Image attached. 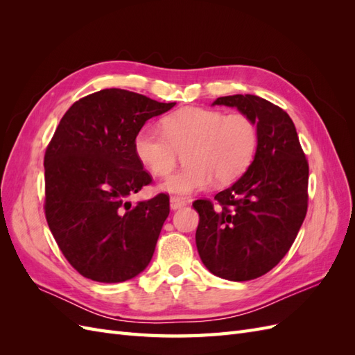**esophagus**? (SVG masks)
<instances>
[{"mask_svg":"<svg viewBox=\"0 0 355 355\" xmlns=\"http://www.w3.org/2000/svg\"><path fill=\"white\" fill-rule=\"evenodd\" d=\"M187 206V201L184 198H179V197H170V207L171 210H178L180 207Z\"/></svg>","mask_w":355,"mask_h":355,"instance_id":"1","label":"esophagus"}]
</instances>
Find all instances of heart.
Returning a JSON list of instances; mask_svg holds the SVG:
<instances>
[{"label":"heart","mask_w":355,"mask_h":355,"mask_svg":"<svg viewBox=\"0 0 355 355\" xmlns=\"http://www.w3.org/2000/svg\"><path fill=\"white\" fill-rule=\"evenodd\" d=\"M162 128L148 124L135 137L137 159L157 176L175 167L184 154L187 167L167 176L159 188L178 196H191L210 187L237 180L256 154V125L244 114L225 115L216 110L184 108L164 118Z\"/></svg>","instance_id":"obj_1"}]
</instances>
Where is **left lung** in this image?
<instances>
[{
    "label": "left lung",
    "instance_id": "left-lung-1",
    "mask_svg": "<svg viewBox=\"0 0 355 355\" xmlns=\"http://www.w3.org/2000/svg\"><path fill=\"white\" fill-rule=\"evenodd\" d=\"M237 108L256 125L257 148L245 173L209 200L194 201L200 214L196 243L207 270L230 282L271 271L292 247L308 207V161L292 118L254 94L213 102Z\"/></svg>",
    "mask_w": 355,
    "mask_h": 355
}]
</instances>
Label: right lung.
<instances>
[{
	"instance_id": "right-lung-1",
	"label": "right lung",
	"mask_w": 355,
	"mask_h": 355,
	"mask_svg": "<svg viewBox=\"0 0 355 355\" xmlns=\"http://www.w3.org/2000/svg\"><path fill=\"white\" fill-rule=\"evenodd\" d=\"M176 102L105 89L75 102L44 155L46 219L59 249L83 277L121 283L151 262L170 213L167 194L127 200L153 182L135 154L149 118Z\"/></svg>"
}]
</instances>
